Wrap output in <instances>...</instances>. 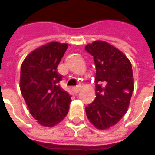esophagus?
I'll return each mask as SVG.
<instances>
[{
  "instance_id": "esophagus-1",
  "label": "esophagus",
  "mask_w": 155,
  "mask_h": 155,
  "mask_svg": "<svg viewBox=\"0 0 155 155\" xmlns=\"http://www.w3.org/2000/svg\"><path fill=\"white\" fill-rule=\"evenodd\" d=\"M80 89H81V88H80V86H77V87L73 88V89H72V91H74V93H75V94H76V93H78V92L80 91Z\"/></svg>"
}]
</instances>
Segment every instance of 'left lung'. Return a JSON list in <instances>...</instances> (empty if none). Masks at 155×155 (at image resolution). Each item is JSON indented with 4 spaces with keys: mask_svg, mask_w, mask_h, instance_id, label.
<instances>
[{
    "mask_svg": "<svg viewBox=\"0 0 155 155\" xmlns=\"http://www.w3.org/2000/svg\"><path fill=\"white\" fill-rule=\"evenodd\" d=\"M96 68L95 99L85 107L87 118L98 130L115 125L130 105L134 83L130 60L122 51L104 41L85 45Z\"/></svg>",
    "mask_w": 155,
    "mask_h": 155,
    "instance_id": "1",
    "label": "left lung"
}]
</instances>
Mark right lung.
<instances>
[{
  "instance_id": "add662e5",
  "label": "right lung",
  "mask_w": 155,
  "mask_h": 155,
  "mask_svg": "<svg viewBox=\"0 0 155 155\" xmlns=\"http://www.w3.org/2000/svg\"><path fill=\"white\" fill-rule=\"evenodd\" d=\"M68 44L49 42L32 51L21 68L20 89L29 111L41 125L54 127L69 111L71 96L60 86L62 75L58 73Z\"/></svg>"
}]
</instances>
